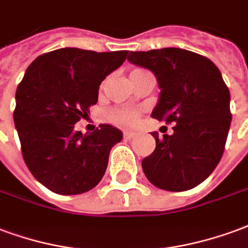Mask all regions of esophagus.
Wrapping results in <instances>:
<instances>
[{
  "label": "esophagus",
  "instance_id": "34e87169",
  "mask_svg": "<svg viewBox=\"0 0 248 248\" xmlns=\"http://www.w3.org/2000/svg\"><path fill=\"white\" fill-rule=\"evenodd\" d=\"M136 135H137L136 132L125 131V132H124V139H125V140H132V139L136 136Z\"/></svg>",
  "mask_w": 248,
  "mask_h": 248
}]
</instances>
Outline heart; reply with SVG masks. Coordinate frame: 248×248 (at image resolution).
Wrapping results in <instances>:
<instances>
[{"instance_id": "obj_1", "label": "heart", "mask_w": 248, "mask_h": 248, "mask_svg": "<svg viewBox=\"0 0 248 248\" xmlns=\"http://www.w3.org/2000/svg\"><path fill=\"white\" fill-rule=\"evenodd\" d=\"M137 112L135 111H117L112 113L111 119L119 124H132L137 120Z\"/></svg>"}]
</instances>
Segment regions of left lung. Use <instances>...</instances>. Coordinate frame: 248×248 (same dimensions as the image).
Listing matches in <instances>:
<instances>
[{
  "instance_id": "left-lung-1",
  "label": "left lung",
  "mask_w": 248,
  "mask_h": 248,
  "mask_svg": "<svg viewBox=\"0 0 248 248\" xmlns=\"http://www.w3.org/2000/svg\"><path fill=\"white\" fill-rule=\"evenodd\" d=\"M128 61L158 82L152 117L176 124L164 139L152 132L156 149L141 162L146 178L162 190L196 187L220 161L230 129V91L220 71L206 57L177 47L131 51Z\"/></svg>"
}]
</instances>
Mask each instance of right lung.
I'll return each instance as SVG.
<instances>
[{
    "label": "right lung",
    "instance_id": "add662e5",
    "mask_svg": "<svg viewBox=\"0 0 248 248\" xmlns=\"http://www.w3.org/2000/svg\"><path fill=\"white\" fill-rule=\"evenodd\" d=\"M126 55L125 50L58 48L39 55L25 72L16 92L14 124L29 170L54 193L82 194L104 176L122 131L100 124L82 133L75 124L96 104L99 86Z\"/></svg>",
    "mask_w": 248,
    "mask_h": 248
}]
</instances>
